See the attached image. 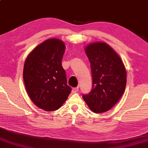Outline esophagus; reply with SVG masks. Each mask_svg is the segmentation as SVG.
<instances>
[{
    "mask_svg": "<svg viewBox=\"0 0 148 148\" xmlns=\"http://www.w3.org/2000/svg\"><path fill=\"white\" fill-rule=\"evenodd\" d=\"M78 90H79V87L73 88H72V92H73V93H76V92L78 91Z\"/></svg>",
    "mask_w": 148,
    "mask_h": 148,
    "instance_id": "obj_1",
    "label": "esophagus"
}]
</instances>
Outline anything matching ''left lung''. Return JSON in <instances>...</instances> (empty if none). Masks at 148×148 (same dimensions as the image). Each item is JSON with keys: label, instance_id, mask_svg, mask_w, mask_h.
<instances>
[{"label": "left lung", "instance_id": "left-lung-1", "mask_svg": "<svg viewBox=\"0 0 148 148\" xmlns=\"http://www.w3.org/2000/svg\"><path fill=\"white\" fill-rule=\"evenodd\" d=\"M84 50L91 67L92 89L82 98L93 112H106L124 92L126 70L119 55L106 43H91Z\"/></svg>", "mask_w": 148, "mask_h": 148}]
</instances>
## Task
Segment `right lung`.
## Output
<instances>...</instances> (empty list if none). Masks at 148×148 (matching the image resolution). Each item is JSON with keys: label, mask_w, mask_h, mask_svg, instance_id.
<instances>
[{"label": "right lung", "mask_w": 148, "mask_h": 148, "mask_svg": "<svg viewBox=\"0 0 148 148\" xmlns=\"http://www.w3.org/2000/svg\"><path fill=\"white\" fill-rule=\"evenodd\" d=\"M65 48L60 40H46L28 55L24 65L28 96L37 107L47 112L60 108L72 90L62 66Z\"/></svg>", "instance_id": "obj_1"}]
</instances>
